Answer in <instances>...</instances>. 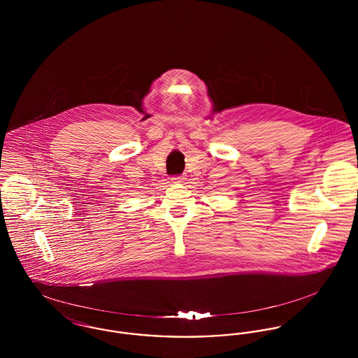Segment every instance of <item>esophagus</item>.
<instances>
[{"label": "esophagus", "mask_w": 358, "mask_h": 358, "mask_svg": "<svg viewBox=\"0 0 358 358\" xmlns=\"http://www.w3.org/2000/svg\"><path fill=\"white\" fill-rule=\"evenodd\" d=\"M184 180H185V178H184L182 176H177V177H173V178H171V181H173V182H178V184H180V182H182Z\"/></svg>", "instance_id": "1"}]
</instances>
